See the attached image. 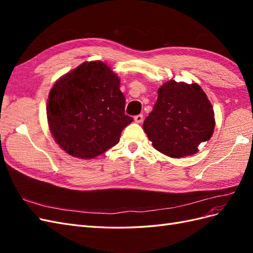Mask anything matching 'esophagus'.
I'll return each mask as SVG.
<instances>
[{
  "instance_id": "34e87169",
  "label": "esophagus",
  "mask_w": 253,
  "mask_h": 253,
  "mask_svg": "<svg viewBox=\"0 0 253 253\" xmlns=\"http://www.w3.org/2000/svg\"><path fill=\"white\" fill-rule=\"evenodd\" d=\"M134 120H135V122H137V124H140V122H142V120H143V115H137V116H135L134 117Z\"/></svg>"
}]
</instances>
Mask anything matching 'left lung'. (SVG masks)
Listing matches in <instances>:
<instances>
[{"label":"left lung","instance_id":"1","mask_svg":"<svg viewBox=\"0 0 253 253\" xmlns=\"http://www.w3.org/2000/svg\"><path fill=\"white\" fill-rule=\"evenodd\" d=\"M214 126L212 104L202 87L170 80L158 89L143 129L157 151L180 158L195 154L198 145L211 138Z\"/></svg>","mask_w":253,"mask_h":253}]
</instances>
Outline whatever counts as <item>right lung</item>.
Wrapping results in <instances>:
<instances>
[{
	"label": "right lung",
	"mask_w": 253,
	"mask_h": 253,
	"mask_svg": "<svg viewBox=\"0 0 253 253\" xmlns=\"http://www.w3.org/2000/svg\"><path fill=\"white\" fill-rule=\"evenodd\" d=\"M119 85L118 76L100 61L84 62L55 83L47 120L53 139L67 154L90 159L119 142L133 121L125 114Z\"/></svg>",
	"instance_id": "1"
}]
</instances>
